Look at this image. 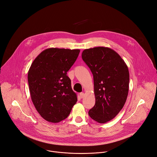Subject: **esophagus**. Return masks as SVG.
Instances as JSON below:
<instances>
[{"mask_svg":"<svg viewBox=\"0 0 157 157\" xmlns=\"http://www.w3.org/2000/svg\"><path fill=\"white\" fill-rule=\"evenodd\" d=\"M84 94L83 93H81L80 94H79V97H80V98H84Z\"/></svg>","mask_w":157,"mask_h":157,"instance_id":"obj_1","label":"esophagus"}]
</instances>
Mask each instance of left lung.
<instances>
[{"mask_svg": "<svg viewBox=\"0 0 157 157\" xmlns=\"http://www.w3.org/2000/svg\"><path fill=\"white\" fill-rule=\"evenodd\" d=\"M82 58L94 78L96 102L89 116L104 124L114 119L123 108L128 96L129 72L121 56L113 49L99 47L84 50Z\"/></svg>", "mask_w": 157, "mask_h": 157, "instance_id": "left-lung-1", "label": "left lung"}]
</instances>
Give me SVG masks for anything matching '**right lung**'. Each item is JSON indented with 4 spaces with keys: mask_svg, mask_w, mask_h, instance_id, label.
Segmentation results:
<instances>
[{
    "mask_svg": "<svg viewBox=\"0 0 157 157\" xmlns=\"http://www.w3.org/2000/svg\"><path fill=\"white\" fill-rule=\"evenodd\" d=\"M80 50L50 48L34 59L28 73L32 101L40 115L58 123L68 117L78 99L67 72Z\"/></svg>",
    "mask_w": 157,
    "mask_h": 157,
    "instance_id": "add662e5",
    "label": "right lung"
}]
</instances>
